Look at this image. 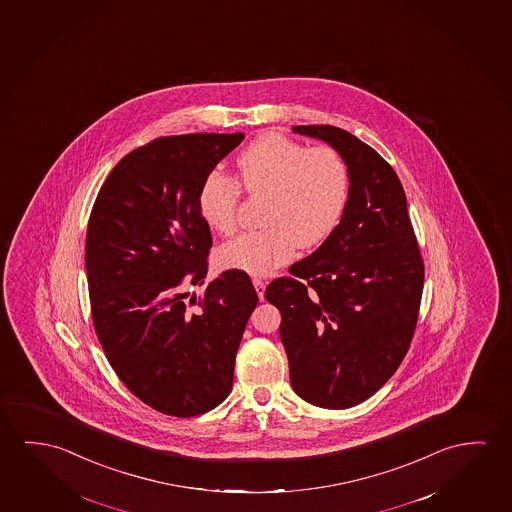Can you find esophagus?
I'll list each match as a JSON object with an SVG mask.
<instances>
[{
	"mask_svg": "<svg viewBox=\"0 0 512 512\" xmlns=\"http://www.w3.org/2000/svg\"><path fill=\"white\" fill-rule=\"evenodd\" d=\"M253 285H255V291L259 294L260 299H264V289H266V282L262 278H253Z\"/></svg>",
	"mask_w": 512,
	"mask_h": 512,
	"instance_id": "1",
	"label": "esophagus"
}]
</instances>
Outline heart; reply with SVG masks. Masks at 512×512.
Here are the masks:
<instances>
[{
  "label": "heart",
  "mask_w": 512,
  "mask_h": 512,
  "mask_svg": "<svg viewBox=\"0 0 512 512\" xmlns=\"http://www.w3.org/2000/svg\"><path fill=\"white\" fill-rule=\"evenodd\" d=\"M239 182L213 172L200 188V213L218 234L237 228L241 186L250 197H266L262 223L225 244L218 260L228 269L268 275L292 259L296 248L323 243L346 211L351 175L340 152L328 145L308 149L282 134H266L237 158Z\"/></svg>",
  "instance_id": "obj_1"
}]
</instances>
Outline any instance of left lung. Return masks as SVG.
<instances>
[{
    "mask_svg": "<svg viewBox=\"0 0 512 512\" xmlns=\"http://www.w3.org/2000/svg\"><path fill=\"white\" fill-rule=\"evenodd\" d=\"M292 131L339 150L351 189L339 227L264 296L282 314L294 392L319 408H351L376 394L408 353L424 260L401 181L376 150L340 127Z\"/></svg>",
    "mask_w": 512,
    "mask_h": 512,
    "instance_id": "1",
    "label": "left lung"
}]
</instances>
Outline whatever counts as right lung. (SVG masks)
<instances>
[{
  "instance_id": "add662e5",
  "label": "right lung",
  "mask_w": 512,
  "mask_h": 512,
  "mask_svg": "<svg viewBox=\"0 0 512 512\" xmlns=\"http://www.w3.org/2000/svg\"><path fill=\"white\" fill-rule=\"evenodd\" d=\"M243 133L161 136L118 161L88 220V294L97 339L118 379L170 417L227 399L237 347L259 296L230 269L200 298L211 228L200 188Z\"/></svg>"
}]
</instances>
